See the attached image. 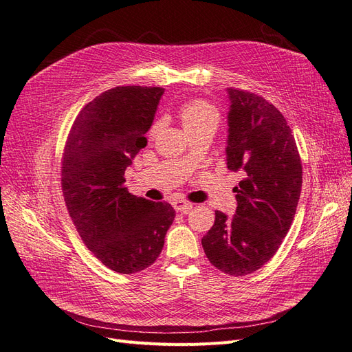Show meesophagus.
<instances>
[{
    "instance_id": "esophagus-1",
    "label": "esophagus",
    "mask_w": 352,
    "mask_h": 352,
    "mask_svg": "<svg viewBox=\"0 0 352 352\" xmlns=\"http://www.w3.org/2000/svg\"><path fill=\"white\" fill-rule=\"evenodd\" d=\"M173 208L177 212H184V214H186V212L192 210V204L188 201H184V199H176V201H173Z\"/></svg>"
}]
</instances>
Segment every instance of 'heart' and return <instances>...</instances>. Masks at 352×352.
Segmentation results:
<instances>
[{"mask_svg":"<svg viewBox=\"0 0 352 352\" xmlns=\"http://www.w3.org/2000/svg\"><path fill=\"white\" fill-rule=\"evenodd\" d=\"M180 122H182V126L185 132L194 133L202 129H217L219 126V113L217 110L210 105L206 101H190L186 102L182 109H180L179 113ZM160 123H155L151 131L150 136H154L158 131Z\"/></svg>","mask_w":352,"mask_h":352,"instance_id":"b5f03b06","label":"heart"}]
</instances>
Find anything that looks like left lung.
Masks as SVG:
<instances>
[{
    "instance_id": "8db88e82",
    "label": "left lung",
    "mask_w": 352,
    "mask_h": 352,
    "mask_svg": "<svg viewBox=\"0 0 352 352\" xmlns=\"http://www.w3.org/2000/svg\"><path fill=\"white\" fill-rule=\"evenodd\" d=\"M226 162L242 172L236 214L216 211L201 243L210 263L229 276L250 274L267 263L289 230L302 186L295 138L282 113L257 94L228 88Z\"/></svg>"
}]
</instances>
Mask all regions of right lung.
I'll use <instances>...</instances> for the list:
<instances>
[{"mask_svg":"<svg viewBox=\"0 0 352 352\" xmlns=\"http://www.w3.org/2000/svg\"><path fill=\"white\" fill-rule=\"evenodd\" d=\"M158 87H116L74 120L61 162V188L79 236L105 267L141 272L157 260L176 212L168 202L132 195L124 170L146 145Z\"/></svg>","mask_w":352,"mask_h":352,"instance_id":"right-lung-1","label":"right lung"}]
</instances>
